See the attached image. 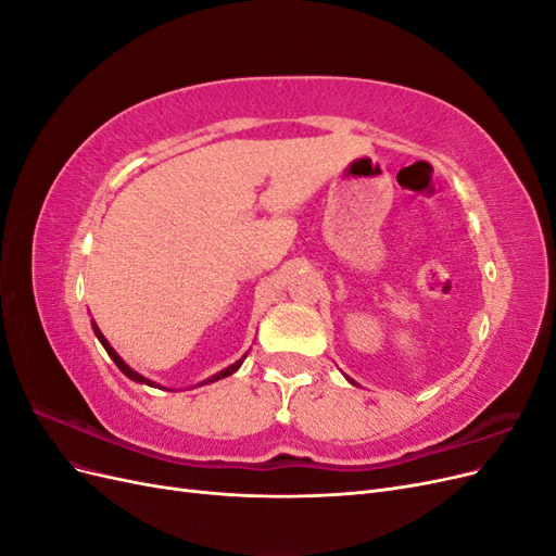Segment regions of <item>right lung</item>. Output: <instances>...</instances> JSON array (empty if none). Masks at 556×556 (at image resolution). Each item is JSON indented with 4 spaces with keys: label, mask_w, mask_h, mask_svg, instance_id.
Segmentation results:
<instances>
[{
    "label": "right lung",
    "mask_w": 556,
    "mask_h": 556,
    "mask_svg": "<svg viewBox=\"0 0 556 556\" xmlns=\"http://www.w3.org/2000/svg\"><path fill=\"white\" fill-rule=\"evenodd\" d=\"M94 333H97V339H99V341H102V345L106 348V352H109V357H111V359L115 362V366H117V368H121V371H123V374H125L127 378H131V380H137V382H146V384H153V382H150V380H146L143 376H139L137 371H131V368H129V366H127V364H125V362H123L121 357H117V355H115V350H113V348L109 345V341L104 339V333H102V331H99L97 327H94ZM241 364H243V359H239L237 364H231L229 368H225V371H220V374H215V376H213V378H208L206 382H215V380H220V378H227V376H231L233 371H239V366H241Z\"/></svg>",
    "instance_id": "obj_1"
}]
</instances>
